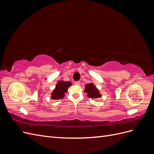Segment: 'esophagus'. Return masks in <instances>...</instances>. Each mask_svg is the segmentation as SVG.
<instances>
[{"label": "esophagus", "mask_w": 154, "mask_h": 154, "mask_svg": "<svg viewBox=\"0 0 154 154\" xmlns=\"http://www.w3.org/2000/svg\"><path fill=\"white\" fill-rule=\"evenodd\" d=\"M80 83H80V81H78V82H74V84L77 85H80Z\"/></svg>", "instance_id": "obj_1"}]
</instances>
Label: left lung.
I'll return each mask as SVG.
<instances>
[{
  "instance_id": "obj_1",
  "label": "left lung",
  "mask_w": 154,
  "mask_h": 154,
  "mask_svg": "<svg viewBox=\"0 0 154 154\" xmlns=\"http://www.w3.org/2000/svg\"><path fill=\"white\" fill-rule=\"evenodd\" d=\"M85 92L87 94V96L88 97H91V98L93 99H96L101 96L100 91L93 83H87L85 86Z\"/></svg>"
}]
</instances>
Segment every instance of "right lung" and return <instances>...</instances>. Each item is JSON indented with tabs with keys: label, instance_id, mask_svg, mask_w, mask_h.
Masks as SVG:
<instances>
[{
	"label": "right lung",
	"instance_id": "right-lung-1",
	"mask_svg": "<svg viewBox=\"0 0 154 154\" xmlns=\"http://www.w3.org/2000/svg\"><path fill=\"white\" fill-rule=\"evenodd\" d=\"M72 85L71 82L59 81L56 87L51 93V98L53 100H60L63 98L65 93L67 92L69 87Z\"/></svg>",
	"mask_w": 154,
	"mask_h": 154
}]
</instances>
